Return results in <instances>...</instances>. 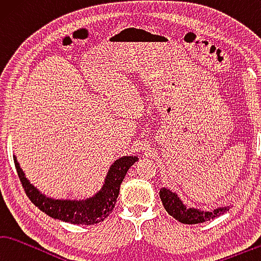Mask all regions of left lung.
Instances as JSON below:
<instances>
[{
    "label": "left lung",
    "mask_w": 261,
    "mask_h": 261,
    "mask_svg": "<svg viewBox=\"0 0 261 261\" xmlns=\"http://www.w3.org/2000/svg\"><path fill=\"white\" fill-rule=\"evenodd\" d=\"M159 196H161L163 205L167 213L176 219L177 221L186 223V225H197V223L212 220V219L220 217L221 214H225L227 211H229V206L217 208L211 212L200 211V210L193 207L187 208L186 205H184L181 199L177 197V195L166 188L159 191Z\"/></svg>",
    "instance_id": "1"
}]
</instances>
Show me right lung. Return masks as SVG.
<instances>
[{"mask_svg":"<svg viewBox=\"0 0 261 261\" xmlns=\"http://www.w3.org/2000/svg\"><path fill=\"white\" fill-rule=\"evenodd\" d=\"M138 159V157L129 156L116 161L110 167L102 190L94 197L86 200H59L45 197L33 185H31L13 156L18 176L31 202L49 217L74 225H95L110 216L116 205L123 177Z\"/></svg>","mask_w":261,"mask_h":261,"instance_id":"add662e5","label":"right lung"}]
</instances>
